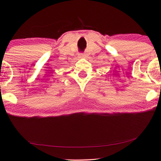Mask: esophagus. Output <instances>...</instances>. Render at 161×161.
I'll use <instances>...</instances> for the list:
<instances>
[{
  "mask_svg": "<svg viewBox=\"0 0 161 161\" xmlns=\"http://www.w3.org/2000/svg\"><path fill=\"white\" fill-rule=\"evenodd\" d=\"M80 58H85V54H80Z\"/></svg>",
  "mask_w": 161,
  "mask_h": 161,
  "instance_id": "obj_1",
  "label": "esophagus"
}]
</instances>
